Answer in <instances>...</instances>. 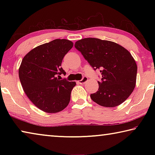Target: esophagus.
Returning <instances> with one entry per match:
<instances>
[{
	"mask_svg": "<svg viewBox=\"0 0 155 155\" xmlns=\"http://www.w3.org/2000/svg\"><path fill=\"white\" fill-rule=\"evenodd\" d=\"M87 80H88L87 77H85V76H84V77L82 78V79L78 81V83H79L80 84H84V83H85L86 82H87Z\"/></svg>",
	"mask_w": 155,
	"mask_h": 155,
	"instance_id": "34e87169",
	"label": "esophagus"
}]
</instances>
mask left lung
Returning a JSON list of instances; mask_svg holds the SVG:
<instances>
[{
  "label": "left lung",
  "mask_w": 155,
  "mask_h": 155,
  "mask_svg": "<svg viewBox=\"0 0 155 155\" xmlns=\"http://www.w3.org/2000/svg\"><path fill=\"white\" fill-rule=\"evenodd\" d=\"M81 52L94 70L101 69L99 88L91 94V100L99 105L114 107L127 100L135 87L137 66L131 54L115 42L98 38H84L76 41Z\"/></svg>",
  "instance_id": "left-lung-1"
}]
</instances>
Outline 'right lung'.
<instances>
[{
	"label": "right lung",
	"instance_id": "1",
	"mask_svg": "<svg viewBox=\"0 0 155 155\" xmlns=\"http://www.w3.org/2000/svg\"><path fill=\"white\" fill-rule=\"evenodd\" d=\"M72 46L71 41L56 39L31 50L22 59L19 68L21 85L30 101L41 111L59 112L70 103L76 83L59 77L65 74L61 62Z\"/></svg>",
	"mask_w": 155,
	"mask_h": 155
}]
</instances>
